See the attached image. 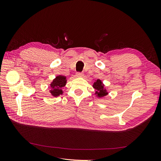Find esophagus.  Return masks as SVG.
I'll list each match as a JSON object with an SVG mask.
<instances>
[{"label":"esophagus","mask_w":161,"mask_h":161,"mask_svg":"<svg viewBox=\"0 0 161 161\" xmlns=\"http://www.w3.org/2000/svg\"><path fill=\"white\" fill-rule=\"evenodd\" d=\"M83 76H84V73L80 72L76 73V76H77V77H82Z\"/></svg>","instance_id":"34e87169"}]
</instances>
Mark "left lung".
<instances>
[{"instance_id":"8db88e82","label":"left lung","mask_w":161,"mask_h":161,"mask_svg":"<svg viewBox=\"0 0 161 161\" xmlns=\"http://www.w3.org/2000/svg\"><path fill=\"white\" fill-rule=\"evenodd\" d=\"M92 86L95 89V94H97L99 97H102L108 95V92H106V90L104 89L103 82H101V80L97 79Z\"/></svg>"}]
</instances>
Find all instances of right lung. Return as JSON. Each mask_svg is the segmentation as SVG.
<instances>
[{
  "mask_svg": "<svg viewBox=\"0 0 161 161\" xmlns=\"http://www.w3.org/2000/svg\"><path fill=\"white\" fill-rule=\"evenodd\" d=\"M66 83V76H58L56 77V79L53 80L51 83L52 89L50 90L51 94L53 97H58L60 95L62 94V89L64 87Z\"/></svg>",
  "mask_w": 161,
  "mask_h": 161,
  "instance_id": "1",
  "label": "right lung"
}]
</instances>
